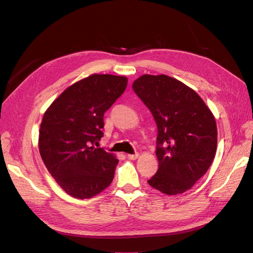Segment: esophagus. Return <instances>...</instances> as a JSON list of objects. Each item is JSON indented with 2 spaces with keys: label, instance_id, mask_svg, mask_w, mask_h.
Returning <instances> with one entry per match:
<instances>
[{
  "label": "esophagus",
  "instance_id": "34e87169",
  "mask_svg": "<svg viewBox=\"0 0 253 253\" xmlns=\"http://www.w3.org/2000/svg\"><path fill=\"white\" fill-rule=\"evenodd\" d=\"M138 157H139L138 153H135V154H128L127 155V158L131 159V160H135V159H137Z\"/></svg>",
  "mask_w": 253,
  "mask_h": 253
}]
</instances>
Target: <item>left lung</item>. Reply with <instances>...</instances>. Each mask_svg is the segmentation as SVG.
<instances>
[{
    "mask_svg": "<svg viewBox=\"0 0 253 253\" xmlns=\"http://www.w3.org/2000/svg\"><path fill=\"white\" fill-rule=\"evenodd\" d=\"M132 87L157 126L158 170L149 185L167 195L186 192L215 156V118L194 89L167 75H142Z\"/></svg>",
    "mask_w": 253,
    "mask_h": 253,
    "instance_id": "obj_1",
    "label": "left lung"
}]
</instances>
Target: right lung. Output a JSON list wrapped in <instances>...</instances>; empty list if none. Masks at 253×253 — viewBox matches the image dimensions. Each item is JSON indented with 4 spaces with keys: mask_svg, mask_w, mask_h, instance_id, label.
I'll use <instances>...</instances> for the list:
<instances>
[{
    "mask_svg": "<svg viewBox=\"0 0 253 253\" xmlns=\"http://www.w3.org/2000/svg\"><path fill=\"white\" fill-rule=\"evenodd\" d=\"M125 76L93 74L68 86L48 106L39 129V152L56 182L75 198L101 193L118 159L94 143L103 136V115L124 93Z\"/></svg>",
    "mask_w": 253,
    "mask_h": 253,
    "instance_id": "obj_1",
    "label": "right lung"
}]
</instances>
